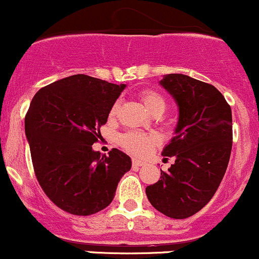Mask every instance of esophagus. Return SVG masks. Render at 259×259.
<instances>
[{
    "label": "esophagus",
    "mask_w": 259,
    "mask_h": 259,
    "mask_svg": "<svg viewBox=\"0 0 259 259\" xmlns=\"http://www.w3.org/2000/svg\"><path fill=\"white\" fill-rule=\"evenodd\" d=\"M132 163H133V166H143L146 163V161L140 160V158H133Z\"/></svg>",
    "instance_id": "obj_1"
}]
</instances>
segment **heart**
Segmentation results:
<instances>
[{"instance_id":"heart-1","label":"heart","mask_w":259,"mask_h":259,"mask_svg":"<svg viewBox=\"0 0 259 259\" xmlns=\"http://www.w3.org/2000/svg\"><path fill=\"white\" fill-rule=\"evenodd\" d=\"M140 98L146 111L152 114V116H155V114L160 116L165 111L166 101L157 92L142 91L140 94ZM118 107V103H114L112 106L111 111H109V117L116 116ZM153 143H155V137L153 136L140 132H128L122 136L121 138L122 147L126 151H128V152L133 153V155H146L150 151V148L152 147Z\"/></svg>"}]
</instances>
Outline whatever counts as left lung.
<instances>
[{"instance_id":"1","label":"left lung","mask_w":259,"mask_h":259,"mask_svg":"<svg viewBox=\"0 0 259 259\" xmlns=\"http://www.w3.org/2000/svg\"><path fill=\"white\" fill-rule=\"evenodd\" d=\"M160 85L179 108L175 137L162 151L175 163L146 195L160 213L185 219L201 210L222 183L232 151V109L215 87L184 74H166Z\"/></svg>"}]
</instances>
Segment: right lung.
Listing matches in <instances>:
<instances>
[{"mask_svg": "<svg viewBox=\"0 0 259 259\" xmlns=\"http://www.w3.org/2000/svg\"><path fill=\"white\" fill-rule=\"evenodd\" d=\"M124 88L76 74L44 87L32 98L25 133L35 175L48 198L66 213L103 210L131 170V157L122 151L113 148L106 156L92 148Z\"/></svg>", "mask_w": 259, "mask_h": 259, "instance_id": "add662e5", "label": "right lung"}]
</instances>
